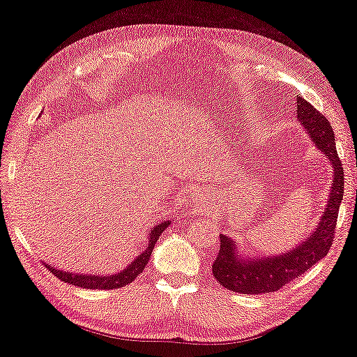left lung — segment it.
Returning <instances> with one entry per match:
<instances>
[{"mask_svg": "<svg viewBox=\"0 0 357 357\" xmlns=\"http://www.w3.org/2000/svg\"><path fill=\"white\" fill-rule=\"evenodd\" d=\"M297 119L312 137L313 144L320 149L333 165V184H331L328 204L317 230L308 238L287 253L264 258L243 259L235 241L220 235V250L212 264L213 278L228 291L240 294H268L282 289L296 281L298 275L310 269L325 258L333 245L340 204L344 194L343 165L336 151L335 134L330 122L305 99L297 98Z\"/></svg>", "mask_w": 357, "mask_h": 357, "instance_id": "left-lung-1", "label": "left lung"}]
</instances>
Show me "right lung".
Segmentation results:
<instances>
[{
  "label": "right lung",
  "mask_w": 357,
  "mask_h": 357,
  "mask_svg": "<svg viewBox=\"0 0 357 357\" xmlns=\"http://www.w3.org/2000/svg\"><path fill=\"white\" fill-rule=\"evenodd\" d=\"M169 223H171L169 220H165V222H161L160 225H156L153 230L150 231L149 245H146L144 253L139 255V258H135L134 261H132V264H129L126 269L121 271V273H117V274H112V275L71 274V273H68V271H60V269L52 268L50 264H47V268H49L50 273L55 274L60 281H65L76 287L102 289V291L104 289H107V291H111V289H121L123 286H127V284H130L132 281H135L137 275H139L142 271L145 269V266H146V263H149V259L151 256V251H153V248H155L156 240L160 238V235L163 234Z\"/></svg>",
  "instance_id": "1"
}]
</instances>
